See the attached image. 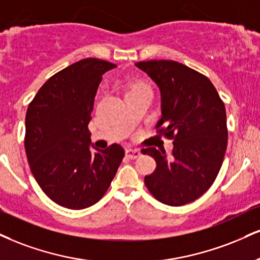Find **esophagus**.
<instances>
[{"label": "esophagus", "instance_id": "34e87169", "mask_svg": "<svg viewBox=\"0 0 260 260\" xmlns=\"http://www.w3.org/2000/svg\"><path fill=\"white\" fill-rule=\"evenodd\" d=\"M126 156L131 160H134V158H138L140 156V151L137 149H126Z\"/></svg>", "mask_w": 260, "mask_h": 260}]
</instances>
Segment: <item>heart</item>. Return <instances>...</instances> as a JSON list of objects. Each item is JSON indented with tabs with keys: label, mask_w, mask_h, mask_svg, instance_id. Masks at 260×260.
<instances>
[{
	"label": "heart",
	"mask_w": 260,
	"mask_h": 260,
	"mask_svg": "<svg viewBox=\"0 0 260 260\" xmlns=\"http://www.w3.org/2000/svg\"><path fill=\"white\" fill-rule=\"evenodd\" d=\"M138 88H143V86H140V84H136V86H133L132 88L129 89V92H132V90H136V89H138Z\"/></svg>",
	"instance_id": "heart-1"
}]
</instances>
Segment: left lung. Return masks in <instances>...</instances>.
Returning a JSON list of instances; mask_svg holds the SVG:
<instances>
[{
  "mask_svg": "<svg viewBox=\"0 0 260 260\" xmlns=\"http://www.w3.org/2000/svg\"><path fill=\"white\" fill-rule=\"evenodd\" d=\"M136 67L160 88L156 131L173 139L171 156L156 148L143 150L156 161L154 173L144 181L160 202L184 206L207 191L219 173L228 145L224 103L205 75L180 62L148 60Z\"/></svg>",
  "mask_w": 260,
  "mask_h": 260,
  "instance_id": "8db88e82",
  "label": "left lung"
}]
</instances>
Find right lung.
Segmentation results:
<instances>
[{
  "instance_id": "obj_1",
  "label": "right lung",
  "mask_w": 260,
  "mask_h": 260,
  "mask_svg": "<svg viewBox=\"0 0 260 260\" xmlns=\"http://www.w3.org/2000/svg\"><path fill=\"white\" fill-rule=\"evenodd\" d=\"M112 62L87 58L39 89L25 118V151L42 191L65 208L90 207L104 196L124 156L118 144L90 148L88 123L103 75Z\"/></svg>"
}]
</instances>
